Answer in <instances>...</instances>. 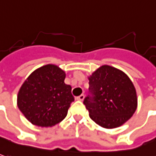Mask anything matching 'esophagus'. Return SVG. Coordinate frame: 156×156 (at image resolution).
Listing matches in <instances>:
<instances>
[{
  "instance_id": "1",
  "label": "esophagus",
  "mask_w": 156,
  "mask_h": 156,
  "mask_svg": "<svg viewBox=\"0 0 156 156\" xmlns=\"http://www.w3.org/2000/svg\"><path fill=\"white\" fill-rule=\"evenodd\" d=\"M84 99V95H80V96H78V97H77V100L78 101H83Z\"/></svg>"
}]
</instances>
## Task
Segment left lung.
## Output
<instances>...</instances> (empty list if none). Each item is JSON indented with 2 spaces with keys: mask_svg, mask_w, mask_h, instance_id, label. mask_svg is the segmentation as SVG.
<instances>
[{
  "mask_svg": "<svg viewBox=\"0 0 156 156\" xmlns=\"http://www.w3.org/2000/svg\"><path fill=\"white\" fill-rule=\"evenodd\" d=\"M89 95L83 104L93 121L101 127L120 126L135 113V87L122 71L102 66L89 78Z\"/></svg>",
  "mask_w": 156,
  "mask_h": 156,
  "instance_id": "8db88e82",
  "label": "left lung"
}]
</instances>
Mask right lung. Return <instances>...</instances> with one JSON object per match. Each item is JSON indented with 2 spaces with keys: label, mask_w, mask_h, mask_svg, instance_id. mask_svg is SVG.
Masks as SVG:
<instances>
[{
  "label": "right lung",
  "mask_w": 156,
  "mask_h": 156,
  "mask_svg": "<svg viewBox=\"0 0 156 156\" xmlns=\"http://www.w3.org/2000/svg\"><path fill=\"white\" fill-rule=\"evenodd\" d=\"M65 78L64 71L55 65L43 66L27 78L18 94V107L30 122L53 126L66 118L74 97Z\"/></svg>",
  "instance_id": "1"
}]
</instances>
